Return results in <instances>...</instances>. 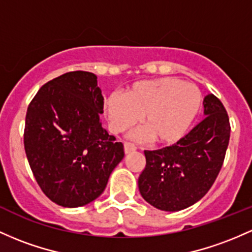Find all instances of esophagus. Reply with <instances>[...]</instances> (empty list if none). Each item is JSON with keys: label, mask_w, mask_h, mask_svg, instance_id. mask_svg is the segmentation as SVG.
<instances>
[{"label": "esophagus", "mask_w": 252, "mask_h": 252, "mask_svg": "<svg viewBox=\"0 0 252 252\" xmlns=\"http://www.w3.org/2000/svg\"><path fill=\"white\" fill-rule=\"evenodd\" d=\"M134 151H136V146L132 145L130 142H124V152H126V154L131 153Z\"/></svg>", "instance_id": "obj_1"}]
</instances>
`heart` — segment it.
<instances>
[{
  "mask_svg": "<svg viewBox=\"0 0 252 252\" xmlns=\"http://www.w3.org/2000/svg\"><path fill=\"white\" fill-rule=\"evenodd\" d=\"M200 88L177 77H159L135 82L120 94L105 100V113L115 134L126 131L142 116L145 131L154 142L171 146L181 141L202 109Z\"/></svg>",
  "mask_w": 252,
  "mask_h": 252,
  "instance_id": "1",
  "label": "heart"
}]
</instances>
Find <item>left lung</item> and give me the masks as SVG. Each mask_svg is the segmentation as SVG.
Returning a JSON list of instances; mask_svg holds the SVG:
<instances>
[{"label": "left lung", "instance_id": "1", "mask_svg": "<svg viewBox=\"0 0 252 252\" xmlns=\"http://www.w3.org/2000/svg\"><path fill=\"white\" fill-rule=\"evenodd\" d=\"M206 118L181 141L158 151H145L146 167L139 190L160 211L178 212L208 192L219 175L229 142L228 115L214 94L204 96Z\"/></svg>", "mask_w": 252, "mask_h": 252}]
</instances>
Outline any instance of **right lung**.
Instances as JSON below:
<instances>
[{
	"instance_id": "obj_1",
	"label": "right lung",
	"mask_w": 252,
	"mask_h": 252,
	"mask_svg": "<svg viewBox=\"0 0 252 252\" xmlns=\"http://www.w3.org/2000/svg\"><path fill=\"white\" fill-rule=\"evenodd\" d=\"M103 107L96 76L82 70L46 82L29 105L27 160L40 189L59 206L94 201L124 158L123 143L103 128Z\"/></svg>"
}]
</instances>
